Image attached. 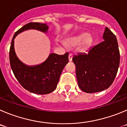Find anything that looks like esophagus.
Returning a JSON list of instances; mask_svg holds the SVG:
<instances>
[{
    "label": "esophagus",
    "mask_w": 127,
    "mask_h": 127,
    "mask_svg": "<svg viewBox=\"0 0 127 127\" xmlns=\"http://www.w3.org/2000/svg\"><path fill=\"white\" fill-rule=\"evenodd\" d=\"M68 58H69V61H72V58H73V54H69V56H68Z\"/></svg>",
    "instance_id": "esophagus-1"
}]
</instances>
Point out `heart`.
<instances>
[{
    "label": "heart",
    "mask_w": 127,
    "mask_h": 127,
    "mask_svg": "<svg viewBox=\"0 0 127 127\" xmlns=\"http://www.w3.org/2000/svg\"><path fill=\"white\" fill-rule=\"evenodd\" d=\"M82 42L83 47L88 48L93 43V38L89 36L88 33L83 32L67 39L66 41V44L69 46H76L81 44Z\"/></svg>",
    "instance_id": "1"
}]
</instances>
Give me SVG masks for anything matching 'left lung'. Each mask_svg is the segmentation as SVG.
Returning <instances> with one entry per match:
<instances>
[{
  "instance_id": "obj_1",
  "label": "left lung",
  "mask_w": 127,
  "mask_h": 127,
  "mask_svg": "<svg viewBox=\"0 0 127 127\" xmlns=\"http://www.w3.org/2000/svg\"><path fill=\"white\" fill-rule=\"evenodd\" d=\"M104 41L73 58L78 86L88 93L108 88L113 83L120 64V51L116 36L105 28Z\"/></svg>"
}]
</instances>
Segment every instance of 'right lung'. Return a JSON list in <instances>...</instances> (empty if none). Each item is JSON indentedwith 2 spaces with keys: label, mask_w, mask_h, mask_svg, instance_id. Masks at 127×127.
I'll list each match as a JSON object with an SVG mask.
<instances>
[{
  "label": "right lung",
  "mask_w": 127,
  "mask_h": 127,
  "mask_svg": "<svg viewBox=\"0 0 127 127\" xmlns=\"http://www.w3.org/2000/svg\"><path fill=\"white\" fill-rule=\"evenodd\" d=\"M46 24L30 22L24 25L14 35L9 51V60L14 76L23 88L31 93L46 95L56 88L60 75L68 63V54L58 55L51 53L47 60L35 66H28L21 62L14 50V39L19 34L29 29H35L43 32L48 31Z\"/></svg>",
  "instance_id": "obj_1"
}]
</instances>
